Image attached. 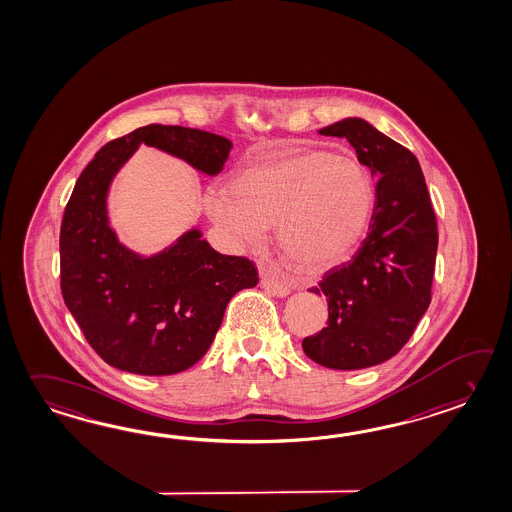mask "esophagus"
Listing matches in <instances>:
<instances>
[{
	"mask_svg": "<svg viewBox=\"0 0 512 512\" xmlns=\"http://www.w3.org/2000/svg\"><path fill=\"white\" fill-rule=\"evenodd\" d=\"M261 286L273 297H286L290 294V288L288 284L279 283V281H273L270 277H262Z\"/></svg>",
	"mask_w": 512,
	"mask_h": 512,
	"instance_id": "obj_1",
	"label": "esophagus"
}]
</instances>
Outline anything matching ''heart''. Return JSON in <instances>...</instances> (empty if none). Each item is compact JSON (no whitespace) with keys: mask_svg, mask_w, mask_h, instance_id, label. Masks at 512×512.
<instances>
[{"mask_svg":"<svg viewBox=\"0 0 512 512\" xmlns=\"http://www.w3.org/2000/svg\"><path fill=\"white\" fill-rule=\"evenodd\" d=\"M375 183L347 154L290 148L248 159L229 191L207 198V215L246 248L264 244L268 228L284 261L318 275L351 259L375 213Z\"/></svg>","mask_w":512,"mask_h":512,"instance_id":"1","label":"heart"}]
</instances>
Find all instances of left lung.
I'll return each mask as SVG.
<instances>
[{
    "label": "left lung",
    "mask_w": 512,
    "mask_h": 512,
    "mask_svg": "<svg viewBox=\"0 0 512 512\" xmlns=\"http://www.w3.org/2000/svg\"><path fill=\"white\" fill-rule=\"evenodd\" d=\"M319 134L347 137L376 180L375 213L362 246L310 290L329 301V325L303 340L316 364L354 371L393 358L430 307L437 222L419 159L408 148L360 117Z\"/></svg>",
    "instance_id": "left-lung-1"
}]
</instances>
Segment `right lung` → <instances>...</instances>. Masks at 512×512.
<instances>
[{
  "instance_id": "add662e5",
  "label": "right lung",
  "mask_w": 512,
  "mask_h": 512,
  "mask_svg": "<svg viewBox=\"0 0 512 512\" xmlns=\"http://www.w3.org/2000/svg\"><path fill=\"white\" fill-rule=\"evenodd\" d=\"M139 145L215 178L231 141L198 128L148 125L104 145L82 171L60 228V288L80 330L104 362L126 373H182L211 347L229 299L253 288V262L222 255L187 229L167 248L139 253L110 224L108 194Z\"/></svg>"
}]
</instances>
